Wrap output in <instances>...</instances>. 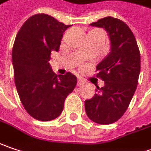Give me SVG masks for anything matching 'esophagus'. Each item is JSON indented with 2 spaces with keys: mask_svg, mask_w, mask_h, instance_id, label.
<instances>
[{
  "mask_svg": "<svg viewBox=\"0 0 151 151\" xmlns=\"http://www.w3.org/2000/svg\"><path fill=\"white\" fill-rule=\"evenodd\" d=\"M85 82H86V81L82 79V78H81V77H79V78L77 79V85H78V86H81V85H83Z\"/></svg>",
  "mask_w": 151,
  "mask_h": 151,
  "instance_id": "esophagus-1",
  "label": "esophagus"
}]
</instances>
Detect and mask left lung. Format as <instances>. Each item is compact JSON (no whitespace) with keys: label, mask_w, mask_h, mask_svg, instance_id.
<instances>
[{"label":"left lung","mask_w":151,"mask_h":151,"mask_svg":"<svg viewBox=\"0 0 151 151\" xmlns=\"http://www.w3.org/2000/svg\"><path fill=\"white\" fill-rule=\"evenodd\" d=\"M90 25L109 35L110 52L97 65L96 76L104 81L94 97L85 101L87 116L96 123L111 124L123 116L134 94L140 73V52L135 36L123 21L106 17Z\"/></svg>","instance_id":"1"}]
</instances>
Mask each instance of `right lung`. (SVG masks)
Listing matches in <instances>:
<instances>
[{"mask_svg":"<svg viewBox=\"0 0 151 151\" xmlns=\"http://www.w3.org/2000/svg\"><path fill=\"white\" fill-rule=\"evenodd\" d=\"M70 26L47 14H35L16 35L12 52L14 81L24 109L36 120L59 116L76 85V76L70 72L58 76L49 64L51 52L58 51L63 33Z\"/></svg>","mask_w":151,"mask_h":151,"instance_id":"obj_1","label":"right lung"}]
</instances>
